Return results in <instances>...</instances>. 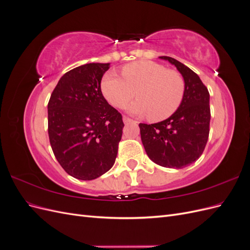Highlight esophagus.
Listing matches in <instances>:
<instances>
[{"label":"esophagus","instance_id":"1","mask_svg":"<svg viewBox=\"0 0 250 250\" xmlns=\"http://www.w3.org/2000/svg\"><path fill=\"white\" fill-rule=\"evenodd\" d=\"M123 122H124V124H128V123H130V122H133V121L130 118H128V117H123Z\"/></svg>","mask_w":250,"mask_h":250}]
</instances>
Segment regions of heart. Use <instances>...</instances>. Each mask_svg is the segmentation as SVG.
I'll list each match as a JSON object with an SVG mask.
<instances>
[{
	"label": "heart",
	"mask_w": 250,
	"mask_h": 250,
	"mask_svg": "<svg viewBox=\"0 0 250 250\" xmlns=\"http://www.w3.org/2000/svg\"><path fill=\"white\" fill-rule=\"evenodd\" d=\"M123 77L115 72H107L101 81V92L111 105L124 107L132 98L135 102L127 110L149 120L163 121L169 118L180 106L186 92V82L175 70L151 60H140L125 65Z\"/></svg>",
	"instance_id": "b5f03b06"
}]
</instances>
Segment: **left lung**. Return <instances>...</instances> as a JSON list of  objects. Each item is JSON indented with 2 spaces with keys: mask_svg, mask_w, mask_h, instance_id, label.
<instances>
[{
  "mask_svg": "<svg viewBox=\"0 0 250 250\" xmlns=\"http://www.w3.org/2000/svg\"><path fill=\"white\" fill-rule=\"evenodd\" d=\"M175 65L186 82L184 100L171 117L154 124L140 123L142 143L149 158L166 168L181 169L200 157L209 133V94L201 79L178 60L161 56Z\"/></svg>",
  "mask_w": 250,
  "mask_h": 250,
  "instance_id": "8db88e82",
  "label": "left lung"
}]
</instances>
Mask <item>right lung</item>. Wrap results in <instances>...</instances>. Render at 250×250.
Wrapping results in <instances>:
<instances>
[{
    "instance_id": "add662e5",
    "label": "right lung",
    "mask_w": 250,
    "mask_h": 250,
    "mask_svg": "<svg viewBox=\"0 0 250 250\" xmlns=\"http://www.w3.org/2000/svg\"><path fill=\"white\" fill-rule=\"evenodd\" d=\"M110 63H86L59 79L48 103V132L56 160L69 175L92 180L115 164L124 123L107 103L101 80Z\"/></svg>"
}]
</instances>
